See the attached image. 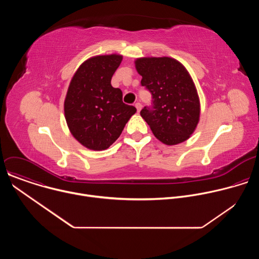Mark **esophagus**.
<instances>
[{
	"label": "esophagus",
	"instance_id": "obj_1",
	"mask_svg": "<svg viewBox=\"0 0 259 259\" xmlns=\"http://www.w3.org/2000/svg\"><path fill=\"white\" fill-rule=\"evenodd\" d=\"M135 107H136V109H137V112L139 113V112H140V109H141V107H142V105H141V103H140V102H136V103H135Z\"/></svg>",
	"mask_w": 259,
	"mask_h": 259
}]
</instances>
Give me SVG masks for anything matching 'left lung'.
Instances as JSON below:
<instances>
[{"mask_svg":"<svg viewBox=\"0 0 259 259\" xmlns=\"http://www.w3.org/2000/svg\"><path fill=\"white\" fill-rule=\"evenodd\" d=\"M141 86L152 94V106L140 115L154 135L173 145L187 140L200 118V100L189 71L170 57H143L135 61Z\"/></svg>","mask_w":259,"mask_h":259,"instance_id":"left-lung-1","label":"left lung"}]
</instances>
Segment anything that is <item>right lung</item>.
<instances>
[{"label":"right lung","instance_id":"right-lung-1","mask_svg":"<svg viewBox=\"0 0 259 259\" xmlns=\"http://www.w3.org/2000/svg\"><path fill=\"white\" fill-rule=\"evenodd\" d=\"M121 55H100L83 62L73 75L64 100L67 126L81 144L106 150L121 135L136 108L123 102L121 89L110 84Z\"/></svg>","mask_w":259,"mask_h":259}]
</instances>
